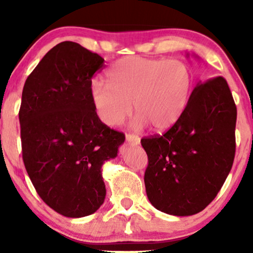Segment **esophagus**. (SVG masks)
Masks as SVG:
<instances>
[{"instance_id":"obj_1","label":"esophagus","mask_w":253,"mask_h":253,"mask_svg":"<svg viewBox=\"0 0 253 253\" xmlns=\"http://www.w3.org/2000/svg\"><path fill=\"white\" fill-rule=\"evenodd\" d=\"M126 139L127 143H130L132 145H139V143H140L139 138H138L136 134H133V133H126Z\"/></svg>"}]
</instances>
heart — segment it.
I'll return each mask as SVG.
<instances>
[{
  "label": "heart",
  "instance_id": "obj_1",
  "mask_svg": "<svg viewBox=\"0 0 253 253\" xmlns=\"http://www.w3.org/2000/svg\"><path fill=\"white\" fill-rule=\"evenodd\" d=\"M190 68L179 60L124 57L106 74V84L94 83L91 98L96 115L117 126L134 110V129L148 123L155 130L174 126L183 115L192 92Z\"/></svg>",
  "mask_w": 253,
  "mask_h": 253
}]
</instances>
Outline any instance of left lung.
<instances>
[{
	"label": "left lung",
	"instance_id": "1",
	"mask_svg": "<svg viewBox=\"0 0 253 253\" xmlns=\"http://www.w3.org/2000/svg\"><path fill=\"white\" fill-rule=\"evenodd\" d=\"M237 109L223 77L200 82L179 120L162 136L140 140L152 205L177 216L197 214L215 198L235 158Z\"/></svg>",
	"mask_w": 253,
	"mask_h": 253
}]
</instances>
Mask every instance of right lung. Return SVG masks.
<instances>
[{
  "mask_svg": "<svg viewBox=\"0 0 253 253\" xmlns=\"http://www.w3.org/2000/svg\"><path fill=\"white\" fill-rule=\"evenodd\" d=\"M103 61L79 43L63 41L44 55L23 88L24 165L40 198L68 217L89 215L102 205L101 167L126 140L93 107L92 77Z\"/></svg>",
  "mask_w": 253,
  "mask_h": 253,
  "instance_id": "obj_1",
  "label": "right lung"
}]
</instances>
